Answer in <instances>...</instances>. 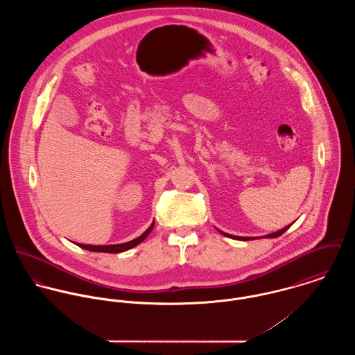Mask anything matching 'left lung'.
<instances>
[{
  "label": "left lung",
  "instance_id": "1",
  "mask_svg": "<svg viewBox=\"0 0 355 355\" xmlns=\"http://www.w3.org/2000/svg\"><path fill=\"white\" fill-rule=\"evenodd\" d=\"M290 228V225H287V227H284L283 230H280V231H277V232H273V234H269V235H266L265 238H277V236H280L282 234H284L287 230ZM220 234H223L224 236H228V238H232V239H238V241H250V238H246V236H235V235H230V234H225V232H223V231H220V230H217Z\"/></svg>",
  "mask_w": 355,
  "mask_h": 355
}]
</instances>
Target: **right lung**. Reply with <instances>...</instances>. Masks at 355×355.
<instances>
[{
	"instance_id": "obj_1",
	"label": "right lung",
	"mask_w": 355,
	"mask_h": 355,
	"mask_svg": "<svg viewBox=\"0 0 355 355\" xmlns=\"http://www.w3.org/2000/svg\"><path fill=\"white\" fill-rule=\"evenodd\" d=\"M153 227H154V221L152 225L138 238H135L134 241L125 242V243H120V245H105V246H93V245H83V243H76L79 248L89 250V252H98V253H121V252H127L135 246H138L141 242H144L148 235L152 232Z\"/></svg>"
}]
</instances>
